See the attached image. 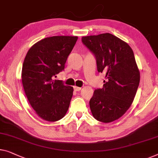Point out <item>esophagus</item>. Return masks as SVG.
I'll list each match as a JSON object with an SVG mask.
<instances>
[{"mask_svg": "<svg viewBox=\"0 0 158 158\" xmlns=\"http://www.w3.org/2000/svg\"><path fill=\"white\" fill-rule=\"evenodd\" d=\"M73 88H74V90H75V91H80V90H81V87H77V86H76V85L73 86Z\"/></svg>", "mask_w": 158, "mask_h": 158, "instance_id": "esophagus-1", "label": "esophagus"}]
</instances>
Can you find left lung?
<instances>
[{
    "label": "left lung",
    "instance_id": "obj_1",
    "mask_svg": "<svg viewBox=\"0 0 158 158\" xmlns=\"http://www.w3.org/2000/svg\"><path fill=\"white\" fill-rule=\"evenodd\" d=\"M82 42L93 52L99 73H106L103 88L95 90L90 100L93 117L100 122L115 121L130 108L140 75L130 45L110 33L84 36Z\"/></svg>",
    "mask_w": 158,
    "mask_h": 158
}]
</instances>
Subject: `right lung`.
Masks as SVG:
<instances>
[{
    "label": "right lung",
    "instance_id": "right-lung-1",
    "mask_svg": "<svg viewBox=\"0 0 158 158\" xmlns=\"http://www.w3.org/2000/svg\"><path fill=\"white\" fill-rule=\"evenodd\" d=\"M77 40V36L45 38L27 52L22 68L23 86L29 103L43 120L55 122L67 113L73 88L54 77L64 69Z\"/></svg>",
    "mask_w": 158,
    "mask_h": 158
}]
</instances>
